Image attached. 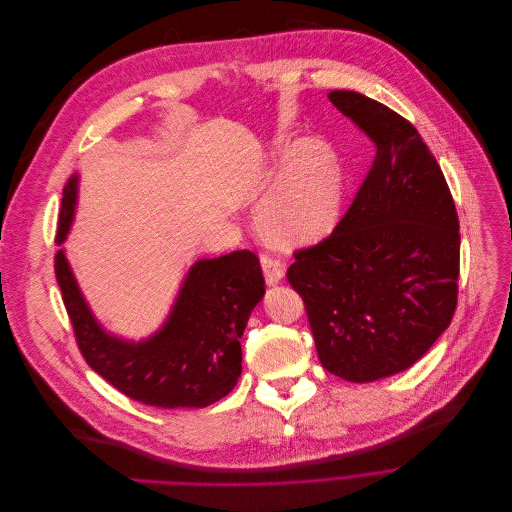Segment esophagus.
<instances>
[{
	"label": "esophagus",
	"instance_id": "esophagus-1",
	"mask_svg": "<svg viewBox=\"0 0 512 512\" xmlns=\"http://www.w3.org/2000/svg\"><path fill=\"white\" fill-rule=\"evenodd\" d=\"M260 264H262L264 278H266L268 286H274V284H278L284 278V266L278 260H274L270 256H262Z\"/></svg>",
	"mask_w": 512,
	"mask_h": 512
}]
</instances>
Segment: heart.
Segmentation results:
<instances>
[{"label": "heart", "instance_id": "b5f03b06", "mask_svg": "<svg viewBox=\"0 0 512 512\" xmlns=\"http://www.w3.org/2000/svg\"><path fill=\"white\" fill-rule=\"evenodd\" d=\"M278 181L264 197L258 218L266 238L280 248L323 240L339 222L345 169L323 141L284 139L274 149Z\"/></svg>", "mask_w": 512, "mask_h": 512}]
</instances>
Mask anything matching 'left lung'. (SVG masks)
Masks as SVG:
<instances>
[{
  "label": "left lung",
  "mask_w": 512,
  "mask_h": 512,
  "mask_svg": "<svg viewBox=\"0 0 512 512\" xmlns=\"http://www.w3.org/2000/svg\"><path fill=\"white\" fill-rule=\"evenodd\" d=\"M333 105L373 143L351 208L321 244L288 268L327 371L369 383L412 367L448 329L460 234L444 173L416 127L355 90Z\"/></svg>",
  "instance_id": "8db88e82"
}]
</instances>
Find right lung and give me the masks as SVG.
<instances>
[{
    "mask_svg": "<svg viewBox=\"0 0 512 512\" xmlns=\"http://www.w3.org/2000/svg\"><path fill=\"white\" fill-rule=\"evenodd\" d=\"M76 201L78 175H72L62 191L56 280L86 363L127 397L163 410L206 407L226 397L242 375L240 339L266 292L256 254L238 250L197 260L161 329L131 341L98 323L68 264L62 244Z\"/></svg>",
    "mask_w": 512,
    "mask_h": 512,
    "instance_id": "add662e5",
    "label": "right lung"
}]
</instances>
